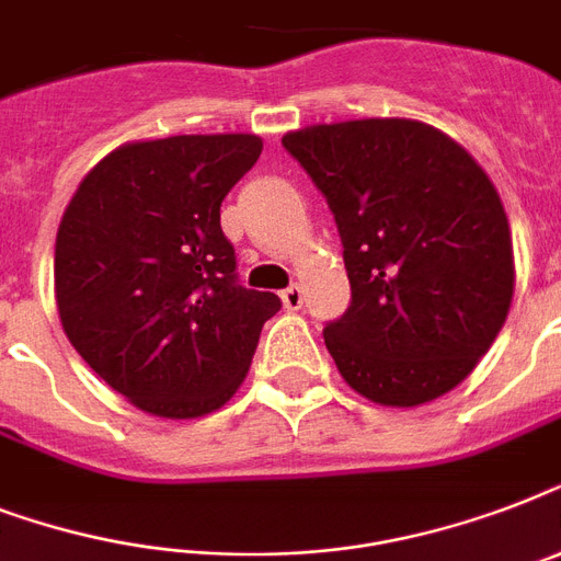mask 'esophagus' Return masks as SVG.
<instances>
[{"label": "esophagus", "instance_id": "34e87169", "mask_svg": "<svg viewBox=\"0 0 561 561\" xmlns=\"http://www.w3.org/2000/svg\"><path fill=\"white\" fill-rule=\"evenodd\" d=\"M282 302L288 311H299L302 308V288L299 285H290L288 290H282Z\"/></svg>", "mask_w": 561, "mask_h": 561}]
</instances>
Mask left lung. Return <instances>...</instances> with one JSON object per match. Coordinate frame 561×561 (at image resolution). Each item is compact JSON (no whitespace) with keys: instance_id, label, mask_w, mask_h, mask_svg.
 <instances>
[{"instance_id":"obj_1","label":"left lung","mask_w":561,"mask_h":561,"mask_svg":"<svg viewBox=\"0 0 561 561\" xmlns=\"http://www.w3.org/2000/svg\"><path fill=\"white\" fill-rule=\"evenodd\" d=\"M325 194L352 302L325 325L343 381L383 408L454 390L495 343L515 290L504 203L462 145L416 118L282 136Z\"/></svg>"}]
</instances>
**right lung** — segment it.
Wrapping results in <instances>:
<instances>
[{
    "mask_svg": "<svg viewBox=\"0 0 561 561\" xmlns=\"http://www.w3.org/2000/svg\"><path fill=\"white\" fill-rule=\"evenodd\" d=\"M262 153L255 134L169 136L110 151L55 241V299L78 355L145 413L224 408L282 308L238 285L220 201Z\"/></svg>",
    "mask_w": 561,
    "mask_h": 561,
    "instance_id": "1",
    "label": "right lung"
}]
</instances>
